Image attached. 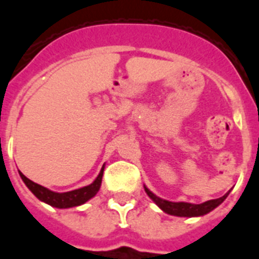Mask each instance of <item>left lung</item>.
<instances>
[{
  "label": "left lung",
  "mask_w": 259,
  "mask_h": 259,
  "mask_svg": "<svg viewBox=\"0 0 259 259\" xmlns=\"http://www.w3.org/2000/svg\"><path fill=\"white\" fill-rule=\"evenodd\" d=\"M144 189H145L146 194L149 196L150 200L157 205L162 211L166 214L175 215V217H187V218H192V217H202V215L209 214L210 211L218 207L222 202H223L227 196L230 194L231 191L224 194L223 197H219L217 200H209L206 202L202 203H191V202H172V201L163 200V198L158 197L157 194L153 193L145 184H144Z\"/></svg>",
  "instance_id": "8db88e82"
}]
</instances>
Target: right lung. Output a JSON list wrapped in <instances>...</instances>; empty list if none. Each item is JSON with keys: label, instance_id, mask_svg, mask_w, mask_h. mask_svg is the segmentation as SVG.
I'll return each instance as SVG.
<instances>
[{"label": "right lung", "instance_id": "right-lung-1", "mask_svg": "<svg viewBox=\"0 0 259 259\" xmlns=\"http://www.w3.org/2000/svg\"><path fill=\"white\" fill-rule=\"evenodd\" d=\"M105 170V163L102 166L101 171L97 175L95 180L89 185L81 187L79 189H74L70 192H54L50 191L49 188H45L42 185L37 184V183L29 180L27 176L23 175L19 171V175L22 178L23 183L26 184L27 188L35 194L36 197L41 201V202L48 203L50 206L57 207V209H70V207L80 206L93 198L96 194L98 193L100 188H101L102 183V176H104Z\"/></svg>", "mask_w": 259, "mask_h": 259}]
</instances>
